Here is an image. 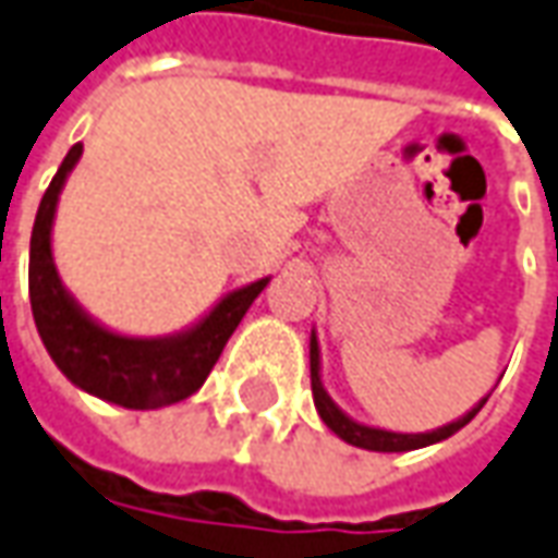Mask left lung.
<instances>
[{
    "label": "left lung",
    "instance_id": "left-lung-1",
    "mask_svg": "<svg viewBox=\"0 0 558 558\" xmlns=\"http://www.w3.org/2000/svg\"><path fill=\"white\" fill-rule=\"evenodd\" d=\"M310 384H313V402H316V411H319V417L325 421V427L331 429L335 436H340L343 442L365 448V451H414V448H427V445L442 442L448 436H454L461 427H466V424L480 414L482 405L488 402V396H485V399H480L463 417H458V421H451V424H445V427L439 429H429V433H392V429L359 424V421H353V417L328 396V390H325L323 356H319L316 331L310 335Z\"/></svg>",
    "mask_w": 558,
    "mask_h": 558
}]
</instances>
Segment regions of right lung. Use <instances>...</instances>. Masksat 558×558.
Returning <instances> with one entry per match:
<instances>
[{
    "label": "right lung",
    "instance_id": "add662e5",
    "mask_svg": "<svg viewBox=\"0 0 558 558\" xmlns=\"http://www.w3.org/2000/svg\"><path fill=\"white\" fill-rule=\"evenodd\" d=\"M82 156V144L70 147L45 190L33 235H29V306L48 356L70 384L122 409L149 411L174 405L199 390L211 375L242 316L254 298L267 288V279L223 294L199 323L166 338H131L110 331L92 319L61 282L51 254V227L58 199L70 171Z\"/></svg>",
    "mask_w": 558,
    "mask_h": 558
}]
</instances>
